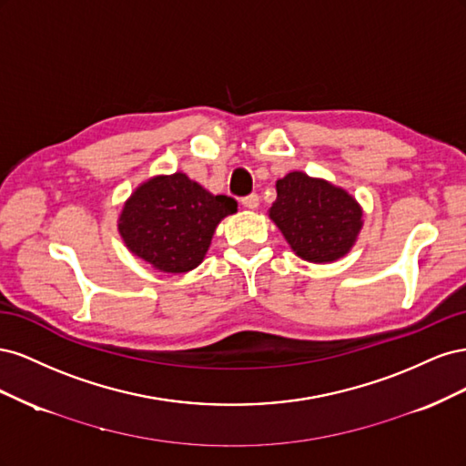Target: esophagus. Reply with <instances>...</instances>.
Here are the masks:
<instances>
[{
  "instance_id": "1",
  "label": "esophagus",
  "mask_w": 466,
  "mask_h": 466,
  "mask_svg": "<svg viewBox=\"0 0 466 466\" xmlns=\"http://www.w3.org/2000/svg\"><path fill=\"white\" fill-rule=\"evenodd\" d=\"M258 204H260V196L257 192H252V194H248L243 198V206L248 208V209H257Z\"/></svg>"
}]
</instances>
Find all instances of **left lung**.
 <instances>
[{"label":"left lung","instance_id":"left-lung-1","mask_svg":"<svg viewBox=\"0 0 466 466\" xmlns=\"http://www.w3.org/2000/svg\"><path fill=\"white\" fill-rule=\"evenodd\" d=\"M276 190L270 218L295 255L309 262H332L354 245L361 208L346 190L299 171L279 178Z\"/></svg>","mask_w":466,"mask_h":466}]
</instances>
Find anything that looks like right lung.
Wrapping results in <instances>:
<instances>
[{
  "mask_svg": "<svg viewBox=\"0 0 466 466\" xmlns=\"http://www.w3.org/2000/svg\"><path fill=\"white\" fill-rule=\"evenodd\" d=\"M237 211L229 196H214L185 173L155 177L126 202L118 229L136 257L168 274L198 266L218 223Z\"/></svg>",
  "mask_w": 466,
  "mask_h": 466,
  "instance_id": "obj_1",
  "label": "right lung"
}]
</instances>
